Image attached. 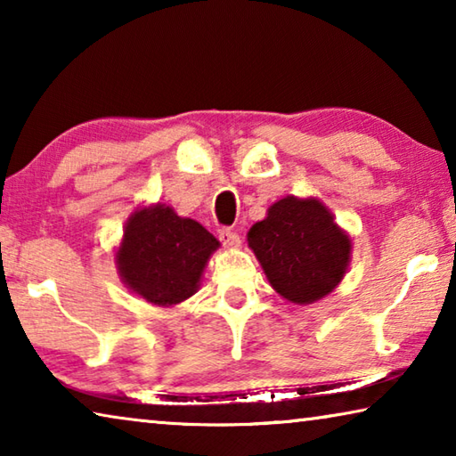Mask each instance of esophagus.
Wrapping results in <instances>:
<instances>
[{"instance_id": "1", "label": "esophagus", "mask_w": 456, "mask_h": 456, "mask_svg": "<svg viewBox=\"0 0 456 456\" xmlns=\"http://www.w3.org/2000/svg\"><path fill=\"white\" fill-rule=\"evenodd\" d=\"M219 239H221L223 245L229 247V249H237V247L241 245V237H239L235 231H231V229H221Z\"/></svg>"}]
</instances>
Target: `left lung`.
Listing matches in <instances>:
<instances>
[{
	"label": "left lung",
	"instance_id": "8db88e82",
	"mask_svg": "<svg viewBox=\"0 0 456 456\" xmlns=\"http://www.w3.org/2000/svg\"><path fill=\"white\" fill-rule=\"evenodd\" d=\"M272 288L305 305L326 297L344 280L352 243L318 199L283 197L247 233Z\"/></svg>",
	"mask_w": 456,
	"mask_h": 456
}]
</instances>
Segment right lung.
I'll use <instances>...</instances> for the list:
<instances>
[{
	"label": "right lung",
	"mask_w": 456,
	"mask_h": 456,
	"mask_svg": "<svg viewBox=\"0 0 456 456\" xmlns=\"http://www.w3.org/2000/svg\"><path fill=\"white\" fill-rule=\"evenodd\" d=\"M217 247V239L200 223L157 203L130 215L117 267L130 291L154 305L171 307L197 293Z\"/></svg>",
	"instance_id": "obj_1"
}]
</instances>
